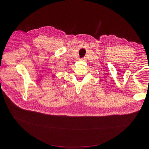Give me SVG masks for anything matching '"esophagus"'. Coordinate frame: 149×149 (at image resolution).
Returning <instances> with one entry per match:
<instances>
[{
	"label": "esophagus",
	"mask_w": 149,
	"mask_h": 149,
	"mask_svg": "<svg viewBox=\"0 0 149 149\" xmlns=\"http://www.w3.org/2000/svg\"><path fill=\"white\" fill-rule=\"evenodd\" d=\"M86 60V58H82L81 60H82V61H85Z\"/></svg>",
	"instance_id": "esophagus-1"
}]
</instances>
